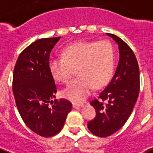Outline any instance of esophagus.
<instances>
[{
	"instance_id": "1",
	"label": "esophagus",
	"mask_w": 153,
	"mask_h": 153,
	"mask_svg": "<svg viewBox=\"0 0 153 153\" xmlns=\"http://www.w3.org/2000/svg\"><path fill=\"white\" fill-rule=\"evenodd\" d=\"M83 104H78V103H73V108H77L82 107Z\"/></svg>"
}]
</instances>
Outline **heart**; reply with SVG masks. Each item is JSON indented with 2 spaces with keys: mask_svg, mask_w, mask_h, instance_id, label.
Segmentation results:
<instances>
[{
  "mask_svg": "<svg viewBox=\"0 0 153 153\" xmlns=\"http://www.w3.org/2000/svg\"><path fill=\"white\" fill-rule=\"evenodd\" d=\"M61 54L63 58L50 61V71L56 80L67 84L76 70L78 76L63 91L64 97L69 100L82 101L92 87H102L112 77L115 50L110 41L78 42L65 47Z\"/></svg>",
  "mask_w": 153,
  "mask_h": 153,
  "instance_id": "1",
  "label": "heart"
}]
</instances>
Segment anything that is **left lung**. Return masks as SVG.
<instances>
[{
    "instance_id": "obj_1",
    "label": "left lung",
    "mask_w": 153,
    "mask_h": 153,
    "mask_svg": "<svg viewBox=\"0 0 153 153\" xmlns=\"http://www.w3.org/2000/svg\"><path fill=\"white\" fill-rule=\"evenodd\" d=\"M119 45L120 60L112 80L90 101L96 117L88 128L100 137H109L123 127L132 113L140 92L138 62L129 46L119 36L107 33Z\"/></svg>"
}]
</instances>
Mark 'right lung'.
<instances>
[{"instance_id":"right-lung-1","label":"right lung","mask_w":153,"mask_h":153,"mask_svg":"<svg viewBox=\"0 0 153 153\" xmlns=\"http://www.w3.org/2000/svg\"><path fill=\"white\" fill-rule=\"evenodd\" d=\"M60 39L34 41L19 55L13 70V92L19 113L33 132L43 137H53L62 129L73 106L65 99L51 100L57 89L49 56Z\"/></svg>"}]
</instances>
